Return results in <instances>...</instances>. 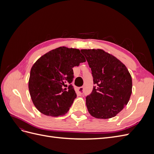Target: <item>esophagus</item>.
<instances>
[{
	"instance_id": "obj_1",
	"label": "esophagus",
	"mask_w": 154,
	"mask_h": 154,
	"mask_svg": "<svg viewBox=\"0 0 154 154\" xmlns=\"http://www.w3.org/2000/svg\"><path fill=\"white\" fill-rule=\"evenodd\" d=\"M83 92V87H80L78 88V92L79 93V94H82Z\"/></svg>"
}]
</instances>
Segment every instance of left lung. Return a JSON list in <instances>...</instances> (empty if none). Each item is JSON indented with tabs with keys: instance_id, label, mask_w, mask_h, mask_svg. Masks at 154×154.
Returning <instances> with one entry per match:
<instances>
[{
	"instance_id": "1",
	"label": "left lung",
	"mask_w": 154,
	"mask_h": 154,
	"mask_svg": "<svg viewBox=\"0 0 154 154\" xmlns=\"http://www.w3.org/2000/svg\"><path fill=\"white\" fill-rule=\"evenodd\" d=\"M90 68L95 86L86 97L89 114L96 118H113L127 105L132 81L127 67L103 49H82Z\"/></svg>"
}]
</instances>
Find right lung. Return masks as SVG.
I'll return each mask as SVG.
<instances>
[{
	"mask_svg": "<svg viewBox=\"0 0 154 154\" xmlns=\"http://www.w3.org/2000/svg\"><path fill=\"white\" fill-rule=\"evenodd\" d=\"M85 61L80 50L66 47L51 50L36 60L31 69L28 87L32 103L41 113L57 117L67 112L76 97L70 85L72 68Z\"/></svg>",
	"mask_w": 154,
	"mask_h": 154,
	"instance_id": "obj_1",
	"label": "right lung"
}]
</instances>
